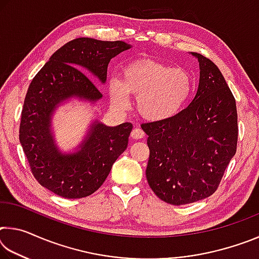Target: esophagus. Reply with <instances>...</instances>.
I'll return each instance as SVG.
<instances>
[{
  "instance_id": "esophagus-1",
  "label": "esophagus",
  "mask_w": 259,
  "mask_h": 259,
  "mask_svg": "<svg viewBox=\"0 0 259 259\" xmlns=\"http://www.w3.org/2000/svg\"><path fill=\"white\" fill-rule=\"evenodd\" d=\"M131 137L134 139H140V138H144L145 137V133L142 129L139 128H135L133 131H131Z\"/></svg>"
}]
</instances>
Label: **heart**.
Segmentation results:
<instances>
[{
  "instance_id": "heart-1",
  "label": "heart",
  "mask_w": 259,
  "mask_h": 259,
  "mask_svg": "<svg viewBox=\"0 0 259 259\" xmlns=\"http://www.w3.org/2000/svg\"><path fill=\"white\" fill-rule=\"evenodd\" d=\"M193 81L190 73L154 60H137L123 69L122 81L109 82L114 104L128 106V94L137 96V111L153 122L172 119L190 99Z\"/></svg>"
}]
</instances>
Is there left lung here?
<instances>
[{"instance_id":"left-lung-1","label":"left lung","mask_w":259,"mask_h":259,"mask_svg":"<svg viewBox=\"0 0 259 259\" xmlns=\"http://www.w3.org/2000/svg\"><path fill=\"white\" fill-rule=\"evenodd\" d=\"M192 55L200 64V83L192 103L172 119L142 124L150 148L148 185L174 205L213 194L238 144L233 94L211 60Z\"/></svg>"}]
</instances>
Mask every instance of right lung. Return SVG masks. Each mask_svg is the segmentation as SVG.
I'll return each instance as SVG.
<instances>
[{
	"label": "right lung",
	"mask_w": 259,
	"mask_h": 259,
	"mask_svg": "<svg viewBox=\"0 0 259 259\" xmlns=\"http://www.w3.org/2000/svg\"><path fill=\"white\" fill-rule=\"evenodd\" d=\"M128 49L123 41L75 38L57 50L30 82L19 140L35 179L57 195L80 199L93 194L128 146L130 122L116 126L94 122L80 150L71 154L58 151L50 130L52 114L64 100L77 97L96 102L103 97L84 72L105 83L109 61Z\"/></svg>",
	"instance_id": "obj_1"
}]
</instances>
